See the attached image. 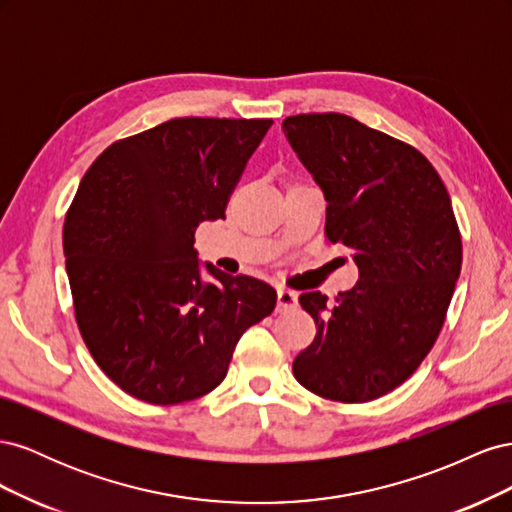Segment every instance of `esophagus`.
Returning a JSON list of instances; mask_svg holds the SVG:
<instances>
[{"mask_svg":"<svg viewBox=\"0 0 512 512\" xmlns=\"http://www.w3.org/2000/svg\"><path fill=\"white\" fill-rule=\"evenodd\" d=\"M297 307V292H292L288 288L277 290V309L280 312H288V309Z\"/></svg>","mask_w":512,"mask_h":512,"instance_id":"obj_1","label":"esophagus"}]
</instances>
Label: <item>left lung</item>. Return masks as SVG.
<instances>
[{"instance_id":"obj_1","label":"left lung","mask_w":512,"mask_h":512,"mask_svg":"<svg viewBox=\"0 0 512 512\" xmlns=\"http://www.w3.org/2000/svg\"><path fill=\"white\" fill-rule=\"evenodd\" d=\"M282 128L327 198L324 235L359 267L333 305L299 297L316 337L292 374L318 397L363 404L404 384L442 331L463 258L451 196L421 151L348 115H292Z\"/></svg>"}]
</instances>
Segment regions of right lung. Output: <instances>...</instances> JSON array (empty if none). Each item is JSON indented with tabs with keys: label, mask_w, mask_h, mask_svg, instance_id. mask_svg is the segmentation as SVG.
Segmentation results:
<instances>
[{
	"label": "right lung",
	"mask_w": 512,
	"mask_h": 512,
	"mask_svg": "<svg viewBox=\"0 0 512 512\" xmlns=\"http://www.w3.org/2000/svg\"><path fill=\"white\" fill-rule=\"evenodd\" d=\"M273 119L179 117L115 141L89 166L64 222L74 316L121 391L156 406L203 397L241 335L275 309L250 275L203 284L194 232L224 220Z\"/></svg>",
	"instance_id": "right-lung-1"
}]
</instances>
